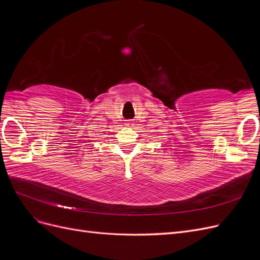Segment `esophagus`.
Returning <instances> with one entry per match:
<instances>
[{
  "label": "esophagus",
  "instance_id": "esophagus-1",
  "mask_svg": "<svg viewBox=\"0 0 260 260\" xmlns=\"http://www.w3.org/2000/svg\"><path fill=\"white\" fill-rule=\"evenodd\" d=\"M125 125H128V127H132V125H133L132 120H127V121H125Z\"/></svg>",
  "mask_w": 260,
  "mask_h": 260
}]
</instances>
